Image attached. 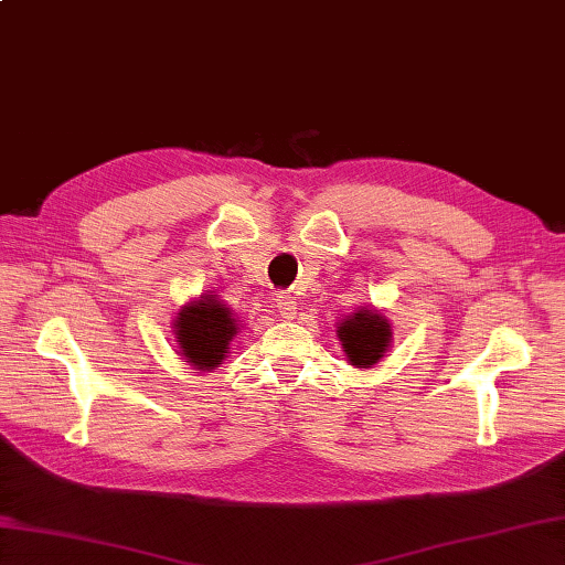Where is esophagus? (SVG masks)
<instances>
[{
  "label": "esophagus",
  "instance_id": "esophagus-1",
  "mask_svg": "<svg viewBox=\"0 0 565 565\" xmlns=\"http://www.w3.org/2000/svg\"><path fill=\"white\" fill-rule=\"evenodd\" d=\"M278 311H280L282 319H292V316L297 313V301L290 292L278 295Z\"/></svg>",
  "mask_w": 565,
  "mask_h": 565
}]
</instances>
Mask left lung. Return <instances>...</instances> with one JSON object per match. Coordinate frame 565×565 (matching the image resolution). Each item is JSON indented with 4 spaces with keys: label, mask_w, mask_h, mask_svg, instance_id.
I'll return each instance as SVG.
<instances>
[{
    "label": "left lung",
    "mask_w": 565,
    "mask_h": 565,
    "mask_svg": "<svg viewBox=\"0 0 565 565\" xmlns=\"http://www.w3.org/2000/svg\"><path fill=\"white\" fill-rule=\"evenodd\" d=\"M342 350L354 366L376 364L391 342V326L376 311H360L340 323Z\"/></svg>",
    "instance_id": "left-lung-1"
}]
</instances>
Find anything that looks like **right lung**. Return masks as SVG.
Wrapping results in <instances>:
<instances>
[{
	"mask_svg": "<svg viewBox=\"0 0 565 565\" xmlns=\"http://www.w3.org/2000/svg\"><path fill=\"white\" fill-rule=\"evenodd\" d=\"M174 326L182 354L199 369H213L223 362L230 350V340L237 335V321L213 295L184 307L179 311Z\"/></svg>",
	"mask_w": 565,
	"mask_h": 565,
	"instance_id": "obj_1",
	"label": "right lung"
}]
</instances>
